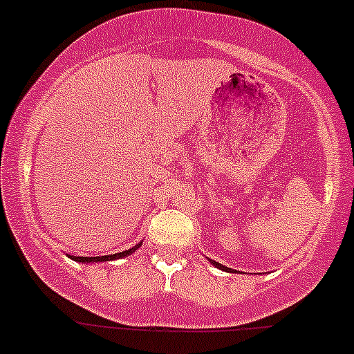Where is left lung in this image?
<instances>
[{
    "instance_id": "obj_1",
    "label": "left lung",
    "mask_w": 354,
    "mask_h": 354,
    "mask_svg": "<svg viewBox=\"0 0 354 354\" xmlns=\"http://www.w3.org/2000/svg\"><path fill=\"white\" fill-rule=\"evenodd\" d=\"M210 263H212V265H214V267H217V268H221V270H225V272H232V268L225 267V265H221V263H217V261H214V259H210Z\"/></svg>"
}]
</instances>
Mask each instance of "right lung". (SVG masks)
Instances as JSON below:
<instances>
[{"mask_svg":"<svg viewBox=\"0 0 354 354\" xmlns=\"http://www.w3.org/2000/svg\"><path fill=\"white\" fill-rule=\"evenodd\" d=\"M140 248V244H137L135 248L131 249H126L122 252H115V254H106V256H93V258H87V256H70L73 261H79V263H98V261H112V259H121L129 256L131 252H135L137 249Z\"/></svg>","mask_w":354,"mask_h":354,"instance_id":"1","label":"right lung"}]
</instances>
